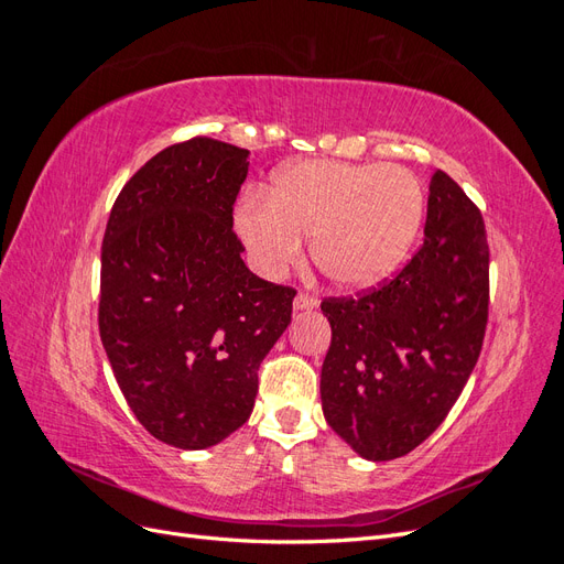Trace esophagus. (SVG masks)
<instances>
[{"instance_id": "esophagus-1", "label": "esophagus", "mask_w": 564, "mask_h": 564, "mask_svg": "<svg viewBox=\"0 0 564 564\" xmlns=\"http://www.w3.org/2000/svg\"><path fill=\"white\" fill-rule=\"evenodd\" d=\"M315 305H317V299L313 294H308V292H299L296 299H294V308L296 311H313Z\"/></svg>"}]
</instances>
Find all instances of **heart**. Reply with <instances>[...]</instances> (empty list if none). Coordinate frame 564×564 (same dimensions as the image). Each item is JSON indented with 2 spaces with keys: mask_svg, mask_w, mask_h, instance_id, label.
Instances as JSON below:
<instances>
[{
  "mask_svg": "<svg viewBox=\"0 0 564 564\" xmlns=\"http://www.w3.org/2000/svg\"><path fill=\"white\" fill-rule=\"evenodd\" d=\"M425 195L400 164L311 160L286 166L265 202L247 199L235 230L253 265L278 278L313 240V261L329 282L362 289L388 278L414 247Z\"/></svg>",
  "mask_w": 564,
  "mask_h": 564,
  "instance_id": "1",
  "label": "heart"
}]
</instances>
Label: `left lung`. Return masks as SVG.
Wrapping results in <instances>:
<instances>
[{
    "label": "left lung",
    "instance_id": "1",
    "mask_svg": "<svg viewBox=\"0 0 564 564\" xmlns=\"http://www.w3.org/2000/svg\"><path fill=\"white\" fill-rule=\"evenodd\" d=\"M425 240L395 278L319 303L332 324L322 412L369 460L416 449L447 419L480 357L489 245L480 209L445 172L431 178Z\"/></svg>",
    "mask_w": 564,
    "mask_h": 564
}]
</instances>
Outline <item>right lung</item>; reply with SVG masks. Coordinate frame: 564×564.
Returning a JSON list of instances; mask_svg holds the SVG:
<instances>
[{"label":"right lung","instance_id":"right-lung-1","mask_svg":"<svg viewBox=\"0 0 564 564\" xmlns=\"http://www.w3.org/2000/svg\"><path fill=\"white\" fill-rule=\"evenodd\" d=\"M249 150L195 135L117 195L100 249L98 329L143 429L204 449L247 423L259 367L292 322L294 286L245 265L232 204Z\"/></svg>","mask_w":564,"mask_h":564}]
</instances>
